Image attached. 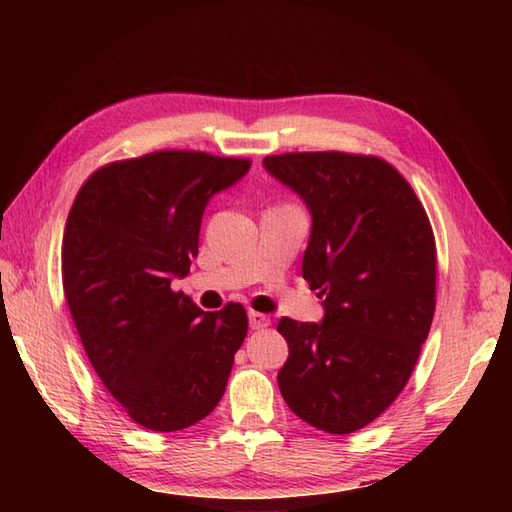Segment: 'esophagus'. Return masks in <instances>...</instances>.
<instances>
[{
	"instance_id": "1",
	"label": "esophagus",
	"mask_w": 512,
	"mask_h": 512,
	"mask_svg": "<svg viewBox=\"0 0 512 512\" xmlns=\"http://www.w3.org/2000/svg\"><path fill=\"white\" fill-rule=\"evenodd\" d=\"M248 323H250V328H253V330H264V328H268V325H270V317H268V314L250 310L248 312Z\"/></svg>"
}]
</instances>
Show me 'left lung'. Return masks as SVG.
Masks as SVG:
<instances>
[{
	"instance_id": "8db88e82",
	"label": "left lung",
	"mask_w": 512,
	"mask_h": 512,
	"mask_svg": "<svg viewBox=\"0 0 512 512\" xmlns=\"http://www.w3.org/2000/svg\"><path fill=\"white\" fill-rule=\"evenodd\" d=\"M264 167L312 215L303 279L323 321L284 317L288 361L277 383L288 407L345 436L405 389L436 310V242L411 184L376 156L303 151Z\"/></svg>"
}]
</instances>
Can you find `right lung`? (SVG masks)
<instances>
[{
  "mask_svg": "<svg viewBox=\"0 0 512 512\" xmlns=\"http://www.w3.org/2000/svg\"><path fill=\"white\" fill-rule=\"evenodd\" d=\"M248 169L244 158L167 149L105 165L76 193L65 301L94 372L140 427L187 429L224 396L246 310L204 312L171 281L189 275L206 204Z\"/></svg>",
  "mask_w": 512,
  "mask_h": 512,
  "instance_id": "1",
  "label": "right lung"
}]
</instances>
